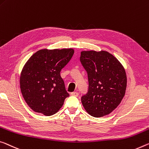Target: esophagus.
<instances>
[{"label":"esophagus","instance_id":"1","mask_svg":"<svg viewBox=\"0 0 149 149\" xmlns=\"http://www.w3.org/2000/svg\"><path fill=\"white\" fill-rule=\"evenodd\" d=\"M71 95H72V96L77 97L79 95V93H77V92H72V93H71Z\"/></svg>","mask_w":149,"mask_h":149}]
</instances>
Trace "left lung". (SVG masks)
Returning a JSON list of instances; mask_svg holds the SVG:
<instances>
[{
    "label": "left lung",
    "instance_id": "8db88e82",
    "mask_svg": "<svg viewBox=\"0 0 149 149\" xmlns=\"http://www.w3.org/2000/svg\"><path fill=\"white\" fill-rule=\"evenodd\" d=\"M80 62L87 73L89 87L81 97L82 105L94 117L111 113L125 93L127 76L123 66L105 51H83Z\"/></svg>",
    "mask_w": 149,
    "mask_h": 149
}]
</instances>
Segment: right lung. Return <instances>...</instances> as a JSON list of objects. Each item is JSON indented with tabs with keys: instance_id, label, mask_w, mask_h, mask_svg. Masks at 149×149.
I'll return each mask as SVG.
<instances>
[{
	"instance_id": "add662e5",
	"label": "right lung",
	"mask_w": 149,
	"mask_h": 149,
	"mask_svg": "<svg viewBox=\"0 0 149 149\" xmlns=\"http://www.w3.org/2000/svg\"><path fill=\"white\" fill-rule=\"evenodd\" d=\"M74 49H40L24 66L20 89L28 105L35 112L50 116L62 107L70 95L60 72L74 55Z\"/></svg>"
}]
</instances>
